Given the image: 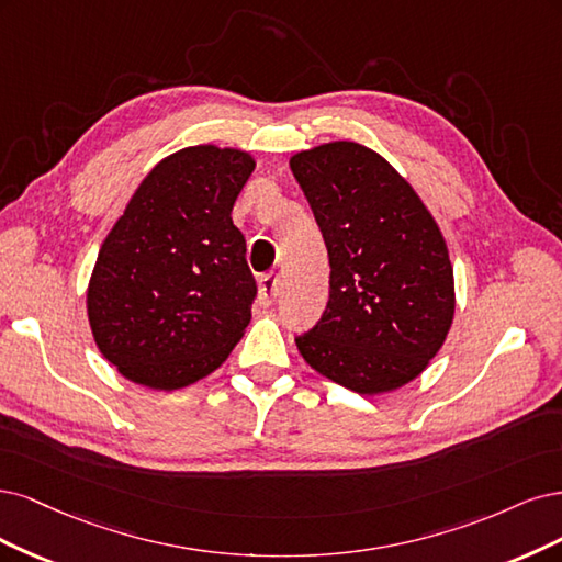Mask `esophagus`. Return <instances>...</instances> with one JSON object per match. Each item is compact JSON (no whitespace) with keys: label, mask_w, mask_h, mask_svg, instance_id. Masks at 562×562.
<instances>
[{"label":"esophagus","mask_w":562,"mask_h":562,"mask_svg":"<svg viewBox=\"0 0 562 562\" xmlns=\"http://www.w3.org/2000/svg\"><path fill=\"white\" fill-rule=\"evenodd\" d=\"M278 294H280V278L273 276V273L263 276V278L259 280V303H261L263 307L273 305L276 299H278Z\"/></svg>","instance_id":"34e87169"}]
</instances>
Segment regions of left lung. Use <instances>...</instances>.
<instances>
[{
    "label": "left lung",
    "mask_w": 562,
    "mask_h": 562,
    "mask_svg": "<svg viewBox=\"0 0 562 562\" xmlns=\"http://www.w3.org/2000/svg\"><path fill=\"white\" fill-rule=\"evenodd\" d=\"M329 251V301L296 336L317 373L359 394L400 390L437 355L456 315L443 235L406 179L357 142L289 160Z\"/></svg>",
    "instance_id": "obj_1"
}]
</instances>
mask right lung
<instances>
[{
    "mask_svg": "<svg viewBox=\"0 0 562 562\" xmlns=\"http://www.w3.org/2000/svg\"><path fill=\"white\" fill-rule=\"evenodd\" d=\"M251 170L240 149H179L142 179L104 238L88 322L104 359L133 383L187 387L243 338L257 282L231 212Z\"/></svg>",
    "mask_w": 562,
    "mask_h": 562,
    "instance_id": "right-lung-1",
    "label": "right lung"
}]
</instances>
